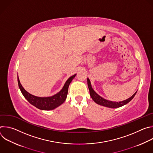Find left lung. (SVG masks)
<instances>
[{"label":"left lung","mask_w":153,"mask_h":153,"mask_svg":"<svg viewBox=\"0 0 153 153\" xmlns=\"http://www.w3.org/2000/svg\"><path fill=\"white\" fill-rule=\"evenodd\" d=\"M87 82H88V88L90 90V96L91 97L92 99L98 105H102V106H103L105 107H108V108H117L127 104L128 102H129L135 96L136 94L137 93V91H136L132 96H131L129 98H128L125 100L120 101V102H113V101L106 100V99L103 98L102 97H101L100 96H99L97 93H96V91L93 89L92 86H91V82L88 78H87Z\"/></svg>","instance_id":"1"}]
</instances>
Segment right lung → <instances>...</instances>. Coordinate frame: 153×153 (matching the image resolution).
<instances>
[{"instance_id":"add662e5","label":"right lung","mask_w":153,"mask_h":153,"mask_svg":"<svg viewBox=\"0 0 153 153\" xmlns=\"http://www.w3.org/2000/svg\"><path fill=\"white\" fill-rule=\"evenodd\" d=\"M76 76V74L69 77L68 79L64 84V86L62 88V90L57 94L50 97H37L34 96L27 92L24 88V87L20 82L18 76L17 81L19 89L20 90L22 93L24 97L31 105L36 106L37 108L40 109V110L48 111L54 110V109L59 106L65 102V100H66L68 94L69 85Z\"/></svg>"}]
</instances>
